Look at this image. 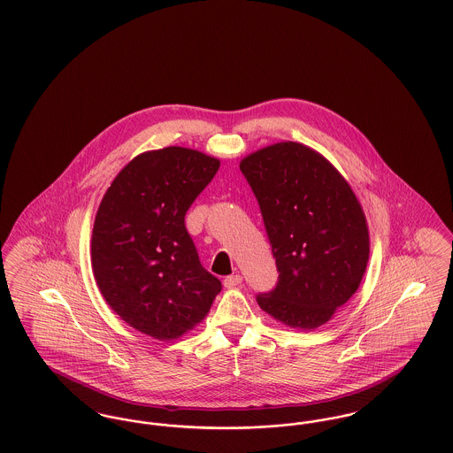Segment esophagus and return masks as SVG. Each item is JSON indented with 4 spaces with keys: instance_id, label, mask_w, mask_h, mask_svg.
<instances>
[{
    "instance_id": "34e87169",
    "label": "esophagus",
    "mask_w": 453,
    "mask_h": 453,
    "mask_svg": "<svg viewBox=\"0 0 453 453\" xmlns=\"http://www.w3.org/2000/svg\"><path fill=\"white\" fill-rule=\"evenodd\" d=\"M241 281H242L241 275H237V273L236 275H229V277L224 279V287H226V288H234Z\"/></svg>"
}]
</instances>
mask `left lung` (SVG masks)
Here are the masks:
<instances>
[{"instance_id": "8db88e82", "label": "left lung", "mask_w": 453, "mask_h": 453, "mask_svg": "<svg viewBox=\"0 0 453 453\" xmlns=\"http://www.w3.org/2000/svg\"><path fill=\"white\" fill-rule=\"evenodd\" d=\"M279 268L259 307L303 331L327 323L360 287L370 255L364 209L321 152L277 142L241 159Z\"/></svg>"}]
</instances>
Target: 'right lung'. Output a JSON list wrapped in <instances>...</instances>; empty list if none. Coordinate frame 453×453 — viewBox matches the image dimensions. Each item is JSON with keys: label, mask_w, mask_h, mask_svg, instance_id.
<instances>
[{"label": "right lung", "mask_w": 453, "mask_h": 453, "mask_svg": "<svg viewBox=\"0 0 453 453\" xmlns=\"http://www.w3.org/2000/svg\"><path fill=\"white\" fill-rule=\"evenodd\" d=\"M220 161L170 146L135 156L104 195L91 234V266L111 311L161 342L202 323L220 292L198 259L185 214Z\"/></svg>", "instance_id": "obj_1"}]
</instances>
